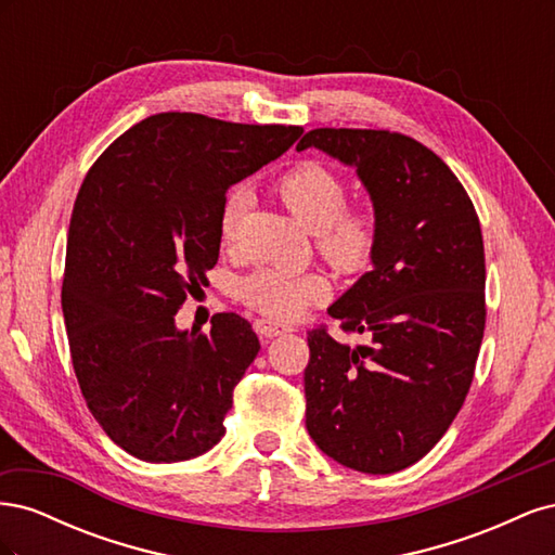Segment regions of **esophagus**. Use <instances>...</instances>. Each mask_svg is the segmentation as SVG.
<instances>
[{"label": "esophagus", "instance_id": "obj_1", "mask_svg": "<svg viewBox=\"0 0 555 555\" xmlns=\"http://www.w3.org/2000/svg\"><path fill=\"white\" fill-rule=\"evenodd\" d=\"M255 331L261 335L263 340H268V338H275V335L289 333V331H292V326H287V324H278V322H271V319H257V322H255Z\"/></svg>", "mask_w": 555, "mask_h": 555}]
</instances>
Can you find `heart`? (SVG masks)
Masks as SVG:
<instances>
[{
	"label": "heart",
	"instance_id": "heart-1",
	"mask_svg": "<svg viewBox=\"0 0 555 555\" xmlns=\"http://www.w3.org/2000/svg\"><path fill=\"white\" fill-rule=\"evenodd\" d=\"M275 194L296 220L314 231V243L335 271L354 275L371 263L377 247V215L367 204H347V182L331 166L304 159L275 180ZM245 194L231 190L217 215V238L231 245L238 236ZM331 282L319 271L263 266L241 280L238 298L251 310L287 322L324 300Z\"/></svg>",
	"mask_w": 555,
	"mask_h": 555
}]
</instances>
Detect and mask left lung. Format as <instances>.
Listing matches in <instances>:
<instances>
[{"label":"left lung","mask_w":555,"mask_h":555,"mask_svg":"<svg viewBox=\"0 0 555 555\" xmlns=\"http://www.w3.org/2000/svg\"><path fill=\"white\" fill-rule=\"evenodd\" d=\"M306 147L354 166L377 215L373 271L328 308L365 345L308 331L306 426L340 465L391 475L440 442L473 384L486 324L479 217L449 166L405 133L322 127Z\"/></svg>","instance_id":"8db88e82"}]
</instances>
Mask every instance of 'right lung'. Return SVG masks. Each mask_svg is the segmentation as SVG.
<instances>
[{
	"label": "right lung",
	"mask_w": 555,
	"mask_h": 555,
	"mask_svg": "<svg viewBox=\"0 0 555 555\" xmlns=\"http://www.w3.org/2000/svg\"><path fill=\"white\" fill-rule=\"evenodd\" d=\"M304 127L159 113L115 139L82 180L66 238L62 312L92 416L131 456L176 463L224 435L233 389L259 354L247 319L210 333L176 312L220 257L227 190L296 143Z\"/></svg>",
	"instance_id": "obj_1"
}]
</instances>
